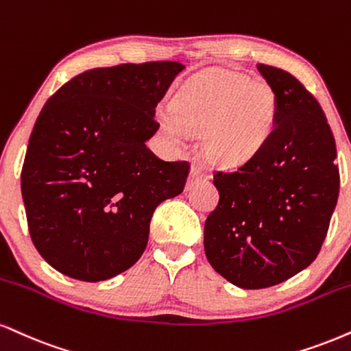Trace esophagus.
I'll return each mask as SVG.
<instances>
[{
  "label": "esophagus",
  "instance_id": "34e87169",
  "mask_svg": "<svg viewBox=\"0 0 351 351\" xmlns=\"http://www.w3.org/2000/svg\"><path fill=\"white\" fill-rule=\"evenodd\" d=\"M208 180V175L202 171V168L199 167H194L191 173H189V180H188V188H191L193 184L199 183V181H206Z\"/></svg>",
  "mask_w": 351,
  "mask_h": 351
}]
</instances>
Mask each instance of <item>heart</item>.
<instances>
[{"label": "heart", "instance_id": "1", "mask_svg": "<svg viewBox=\"0 0 351 351\" xmlns=\"http://www.w3.org/2000/svg\"><path fill=\"white\" fill-rule=\"evenodd\" d=\"M162 128L173 141L204 134L210 162L235 168L265 149L276 122V99L265 83L229 70H210L184 84L162 112Z\"/></svg>", "mask_w": 351, "mask_h": 351}]
</instances>
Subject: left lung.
<instances>
[{
	"mask_svg": "<svg viewBox=\"0 0 351 351\" xmlns=\"http://www.w3.org/2000/svg\"><path fill=\"white\" fill-rule=\"evenodd\" d=\"M274 93L276 122L265 149L217 171V208L204 223L210 267L242 289L280 285L319 255L339 199L335 138L327 117L288 71L258 63Z\"/></svg>",
	"mask_w": 351,
	"mask_h": 351,
	"instance_id": "left-lung-1",
	"label": "left lung"
}]
</instances>
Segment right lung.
<instances>
[{"label":"right lung","mask_w":351,"mask_h":351,"mask_svg":"<svg viewBox=\"0 0 351 351\" xmlns=\"http://www.w3.org/2000/svg\"><path fill=\"white\" fill-rule=\"evenodd\" d=\"M184 65L93 69L66 82L34 124L21 173L29 234L50 267L104 281L142 256L160 202L183 193L188 162H165L145 142L155 108Z\"/></svg>","instance_id":"obj_1"}]
</instances>
